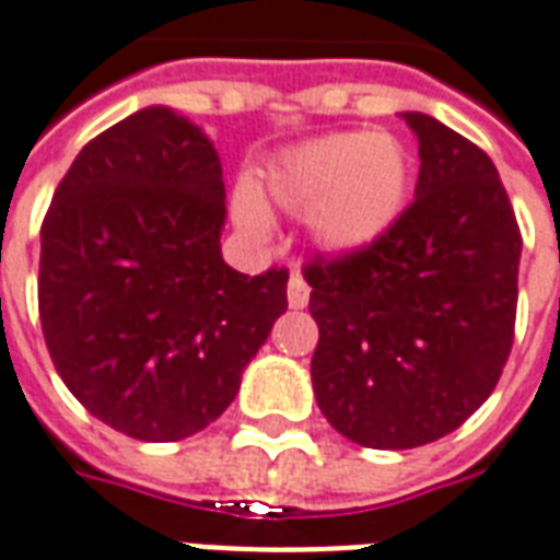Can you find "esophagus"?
<instances>
[{"mask_svg": "<svg viewBox=\"0 0 560 560\" xmlns=\"http://www.w3.org/2000/svg\"><path fill=\"white\" fill-rule=\"evenodd\" d=\"M285 295H289V307L292 310H304L310 304V285L304 277L292 275L289 277V289H285Z\"/></svg>", "mask_w": 560, "mask_h": 560, "instance_id": "esophagus-1", "label": "esophagus"}]
</instances>
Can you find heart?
Returning <instances> with one entry per match:
<instances>
[{
  "label": "heart",
  "mask_w": 560,
  "mask_h": 560,
  "mask_svg": "<svg viewBox=\"0 0 560 560\" xmlns=\"http://www.w3.org/2000/svg\"><path fill=\"white\" fill-rule=\"evenodd\" d=\"M411 190L406 145L390 133L342 130L285 149L265 170V194L289 214H310V235L330 256L370 250L397 226ZM241 232L265 241L268 208L250 187L232 196Z\"/></svg>",
  "instance_id": "obj_1"
}]
</instances>
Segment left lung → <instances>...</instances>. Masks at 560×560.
<instances>
[{
    "mask_svg": "<svg viewBox=\"0 0 560 560\" xmlns=\"http://www.w3.org/2000/svg\"><path fill=\"white\" fill-rule=\"evenodd\" d=\"M420 173L370 250L307 268L313 394L349 442L409 451L471 418L508 364L522 235L495 163L427 113H399Z\"/></svg>",
    "mask_w": 560,
    "mask_h": 560,
    "instance_id": "obj_1",
    "label": "left lung"
}]
</instances>
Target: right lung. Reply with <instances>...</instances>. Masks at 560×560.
Returning a JSON list of instances; mask_svg holds the SVG:
<instances>
[{
	"label": "right lung",
	"instance_id": "right-lung-1",
	"mask_svg": "<svg viewBox=\"0 0 560 560\" xmlns=\"http://www.w3.org/2000/svg\"><path fill=\"white\" fill-rule=\"evenodd\" d=\"M226 187L214 142L145 107L89 142L40 226L38 310L62 382L97 420L178 442L230 409L285 313V275L220 253Z\"/></svg>",
	"mask_w": 560,
	"mask_h": 560
}]
</instances>
